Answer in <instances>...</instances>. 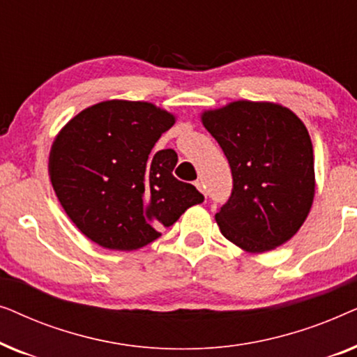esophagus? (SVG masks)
I'll return each instance as SVG.
<instances>
[{
    "instance_id": "esophagus-1",
    "label": "esophagus",
    "mask_w": 357,
    "mask_h": 357,
    "mask_svg": "<svg viewBox=\"0 0 357 357\" xmlns=\"http://www.w3.org/2000/svg\"><path fill=\"white\" fill-rule=\"evenodd\" d=\"M195 185H197V188L199 190V192H202L204 197H206V187H204L203 180H197V182H195Z\"/></svg>"
}]
</instances>
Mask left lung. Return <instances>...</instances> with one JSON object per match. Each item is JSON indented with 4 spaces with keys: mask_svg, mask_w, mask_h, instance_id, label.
<instances>
[{
    "mask_svg": "<svg viewBox=\"0 0 357 357\" xmlns=\"http://www.w3.org/2000/svg\"><path fill=\"white\" fill-rule=\"evenodd\" d=\"M203 125L232 172L231 197L214 216L222 236L252 253L289 241L315 193L314 149L304 123L286 107L238 100L206 112Z\"/></svg>",
    "mask_w": 357,
    "mask_h": 357,
    "instance_id": "left-lung-1",
    "label": "left lung"
}]
</instances>
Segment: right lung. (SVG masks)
Segmentation results:
<instances>
[{"label":"right lung","instance_id":"add662e5","mask_svg":"<svg viewBox=\"0 0 357 357\" xmlns=\"http://www.w3.org/2000/svg\"><path fill=\"white\" fill-rule=\"evenodd\" d=\"M174 121L148 102L107 100L82 110L56 136L48 162L53 190L92 242L136 250L203 202L192 183L174 177V149L151 153Z\"/></svg>","mask_w":357,"mask_h":357}]
</instances>
